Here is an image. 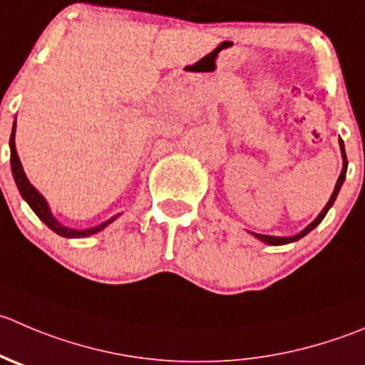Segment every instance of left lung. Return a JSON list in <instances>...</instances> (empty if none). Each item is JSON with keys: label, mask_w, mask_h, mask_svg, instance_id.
Wrapping results in <instances>:
<instances>
[{"label": "left lung", "mask_w": 365, "mask_h": 365, "mask_svg": "<svg viewBox=\"0 0 365 365\" xmlns=\"http://www.w3.org/2000/svg\"><path fill=\"white\" fill-rule=\"evenodd\" d=\"M339 144H341V153H342V171H341V176H339L337 183H335V189H334V192H331L330 201H328V203L324 205V208H323V210H321V214L317 215V217L314 219V221L310 222V225L307 226L305 230H302V232H299L298 235H292V237H274V235H262V233H253V232H251V233H253L255 237H257L258 240H262V242H265V244H271V246H282V244L296 242V240H299V239H302V237H305L307 233H309V232H312V230L316 228V226L319 225L321 221H323L324 215H327V212L330 210L331 205H334V203H335V200H337L339 190H341L342 183H344V180H346V171H348V158H346L344 143H342V140H339Z\"/></svg>", "instance_id": "1"}]
</instances>
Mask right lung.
<instances>
[{
  "label": "right lung",
  "instance_id": "add662e5",
  "mask_svg": "<svg viewBox=\"0 0 365 365\" xmlns=\"http://www.w3.org/2000/svg\"><path fill=\"white\" fill-rule=\"evenodd\" d=\"M10 165H12V175H14V180H16V185H17V189H19L21 196H23L24 201L30 205L31 210L37 214V217L41 219V221L44 222L49 230H53L55 233H58V235L67 237V239H80V237L94 235V233H98V232H101L103 228H107L112 221H115V219L119 217V215H114V217H110L108 221L101 222V225L93 226V228H85V230L67 228V226L60 225V222L55 219V215L51 214V210H49L48 201L44 200V196H42V194L38 192V190L35 189L30 182H28L26 175H24L23 165H21V160H19V157H17V150H16V121H14L12 135H10Z\"/></svg>",
  "mask_w": 365,
  "mask_h": 365
}]
</instances>
